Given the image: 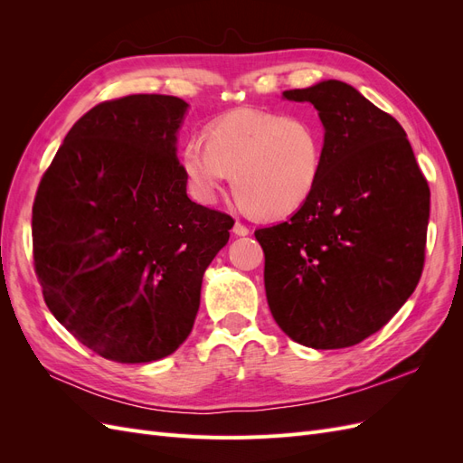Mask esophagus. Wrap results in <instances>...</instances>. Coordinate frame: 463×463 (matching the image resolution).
Instances as JSON below:
<instances>
[{
	"instance_id": "obj_1",
	"label": "esophagus",
	"mask_w": 463,
	"mask_h": 463,
	"mask_svg": "<svg viewBox=\"0 0 463 463\" xmlns=\"http://www.w3.org/2000/svg\"><path fill=\"white\" fill-rule=\"evenodd\" d=\"M233 233H235V235H240V237H243V235H249V233H250V230L245 226V223H241V222H235V223H233Z\"/></svg>"
}]
</instances>
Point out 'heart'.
Returning a JSON list of instances; mask_svg holds the SVG:
<instances>
[{
	"instance_id": "1",
	"label": "heart",
	"mask_w": 463,
	"mask_h": 463,
	"mask_svg": "<svg viewBox=\"0 0 463 463\" xmlns=\"http://www.w3.org/2000/svg\"><path fill=\"white\" fill-rule=\"evenodd\" d=\"M325 160V131L305 116L240 108L208 125L206 138L191 137L181 150L189 191L210 204L223 181L241 203L264 218L299 210L313 194Z\"/></svg>"
}]
</instances>
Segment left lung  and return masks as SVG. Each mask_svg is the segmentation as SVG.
<instances>
[{
    "label": "left lung",
    "instance_id": "8db88e82",
    "mask_svg": "<svg viewBox=\"0 0 463 463\" xmlns=\"http://www.w3.org/2000/svg\"><path fill=\"white\" fill-rule=\"evenodd\" d=\"M325 125L318 184L288 222L255 232L270 313L315 349L369 338L425 266L430 191L402 125L342 80L286 90Z\"/></svg>",
    "mask_w": 463,
    "mask_h": 463
}]
</instances>
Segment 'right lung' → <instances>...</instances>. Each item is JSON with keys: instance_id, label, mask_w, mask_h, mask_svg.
<instances>
[{"instance_id": "right-lung-1", "label": "right lung", "mask_w": 463, "mask_h": 463, "mask_svg": "<svg viewBox=\"0 0 463 463\" xmlns=\"http://www.w3.org/2000/svg\"><path fill=\"white\" fill-rule=\"evenodd\" d=\"M187 104L129 94L89 109L33 204V255L52 315L104 359L148 363L193 330L206 266L233 218L187 197L175 156Z\"/></svg>"}]
</instances>
